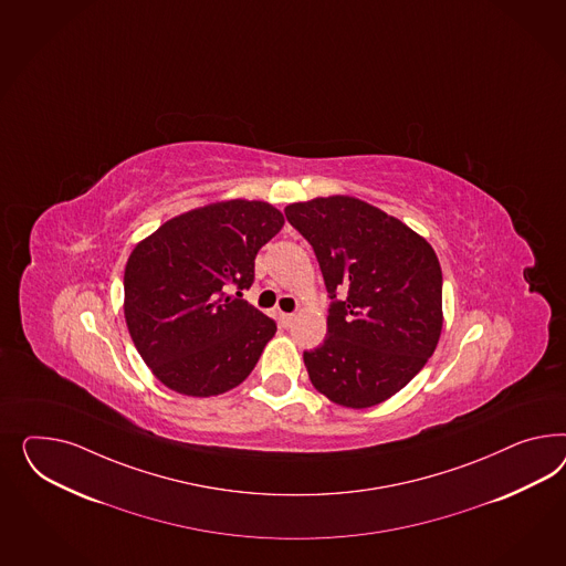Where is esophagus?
<instances>
[{
  "instance_id": "1",
  "label": "esophagus",
  "mask_w": 566,
  "mask_h": 566,
  "mask_svg": "<svg viewBox=\"0 0 566 566\" xmlns=\"http://www.w3.org/2000/svg\"><path fill=\"white\" fill-rule=\"evenodd\" d=\"M293 318H295V314H290V312H281V314H279L281 326H285V328H290Z\"/></svg>"
}]
</instances>
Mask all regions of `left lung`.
<instances>
[{
  "mask_svg": "<svg viewBox=\"0 0 566 566\" xmlns=\"http://www.w3.org/2000/svg\"><path fill=\"white\" fill-rule=\"evenodd\" d=\"M285 217L314 248L333 300L323 345L304 352L312 385L352 409L387 401L437 349V252L399 219L354 196L293 202Z\"/></svg>",
  "mask_w": 566,
  "mask_h": 566,
  "instance_id": "1",
  "label": "left lung"
}]
</instances>
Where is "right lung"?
<instances>
[{"label":"right lung","mask_w":566,"mask_h":566,"mask_svg":"<svg viewBox=\"0 0 566 566\" xmlns=\"http://www.w3.org/2000/svg\"><path fill=\"white\" fill-rule=\"evenodd\" d=\"M283 223L273 205L238 198L174 217L132 250L124 316L165 387L212 397L254 370L275 321L227 293L254 283V259Z\"/></svg>","instance_id":"right-lung-1"}]
</instances>
